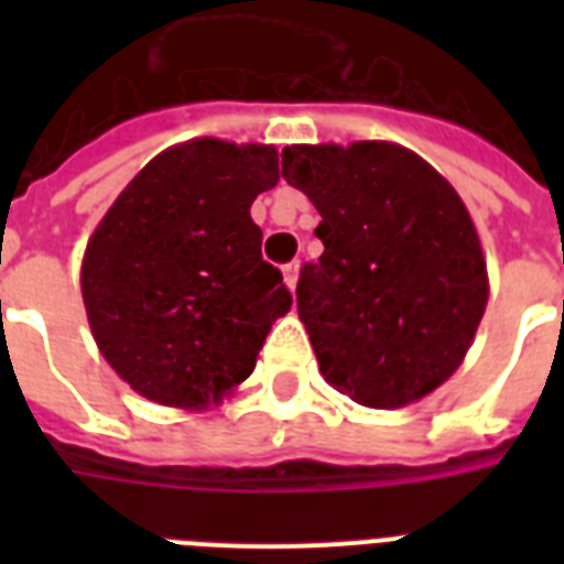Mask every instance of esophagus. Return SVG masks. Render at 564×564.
I'll return each instance as SVG.
<instances>
[{"label":"esophagus","mask_w":564,"mask_h":564,"mask_svg":"<svg viewBox=\"0 0 564 564\" xmlns=\"http://www.w3.org/2000/svg\"><path fill=\"white\" fill-rule=\"evenodd\" d=\"M299 269H301L299 260H292V263L283 265V281H286L290 292H295V286H299Z\"/></svg>","instance_id":"34e87169"}]
</instances>
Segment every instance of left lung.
Here are the masks:
<instances>
[{"label": "left lung", "instance_id": "obj_1", "mask_svg": "<svg viewBox=\"0 0 564 564\" xmlns=\"http://www.w3.org/2000/svg\"><path fill=\"white\" fill-rule=\"evenodd\" d=\"M283 178L318 210L299 318L318 371L371 410L436 392L489 304L480 237L451 181L389 140L286 145Z\"/></svg>", "mask_w": 564, "mask_h": 564}]
</instances>
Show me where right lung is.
<instances>
[{"mask_svg": "<svg viewBox=\"0 0 564 564\" xmlns=\"http://www.w3.org/2000/svg\"><path fill=\"white\" fill-rule=\"evenodd\" d=\"M278 149L195 137L163 149L87 239L82 299L108 366L145 401L202 412L254 371L292 307L251 204Z\"/></svg>", "mask_w": 564, "mask_h": 564, "instance_id": "add662e5", "label": "right lung"}]
</instances>
